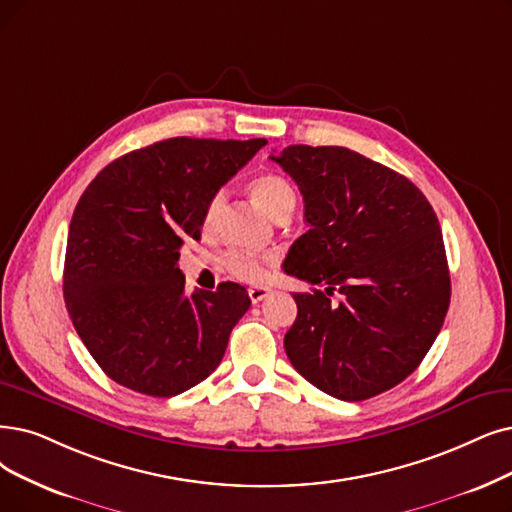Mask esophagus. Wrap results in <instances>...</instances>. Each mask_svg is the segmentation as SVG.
<instances>
[{
    "label": "esophagus",
    "instance_id": "34e87169",
    "mask_svg": "<svg viewBox=\"0 0 512 512\" xmlns=\"http://www.w3.org/2000/svg\"><path fill=\"white\" fill-rule=\"evenodd\" d=\"M269 294H271V290H269V288H262V285H254V288L248 290V296H250V300H252L254 304H258L260 300H264Z\"/></svg>",
    "mask_w": 512,
    "mask_h": 512
}]
</instances>
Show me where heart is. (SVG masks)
<instances>
[{
    "mask_svg": "<svg viewBox=\"0 0 512 512\" xmlns=\"http://www.w3.org/2000/svg\"><path fill=\"white\" fill-rule=\"evenodd\" d=\"M250 191L256 199L258 206L267 212L271 218L277 216H290L296 208V189L292 182L275 172L260 174L250 182ZM224 206V193H216L206 206V212H203V231L210 233L218 216ZM227 269L241 281H260L267 275V269H264V260L250 256V254H231L227 258Z\"/></svg>",
    "mask_w": 512,
    "mask_h": 512,
    "instance_id": "heart-1",
    "label": "heart"
}]
</instances>
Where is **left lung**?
<instances>
[{
    "mask_svg": "<svg viewBox=\"0 0 512 512\" xmlns=\"http://www.w3.org/2000/svg\"><path fill=\"white\" fill-rule=\"evenodd\" d=\"M271 159L311 227L283 262L315 285L294 294L285 353L327 395L376 397L416 370L443 325L452 285L437 214L412 180L351 149L290 145Z\"/></svg>",
    "mask_w": 512,
    "mask_h": 512,
    "instance_id": "8db88e82",
    "label": "left lung"
}]
</instances>
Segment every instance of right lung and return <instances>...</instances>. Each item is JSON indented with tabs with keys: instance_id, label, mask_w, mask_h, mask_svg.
Listing matches in <instances>:
<instances>
[{
	"instance_id": "obj_1",
	"label": "right lung",
	"mask_w": 512,
	"mask_h": 512,
	"mask_svg": "<svg viewBox=\"0 0 512 512\" xmlns=\"http://www.w3.org/2000/svg\"><path fill=\"white\" fill-rule=\"evenodd\" d=\"M264 138H168L126 153L81 195L67 239L63 292L86 349L117 384L174 397L206 380L250 309L243 285L185 294L182 243Z\"/></svg>"
}]
</instances>
